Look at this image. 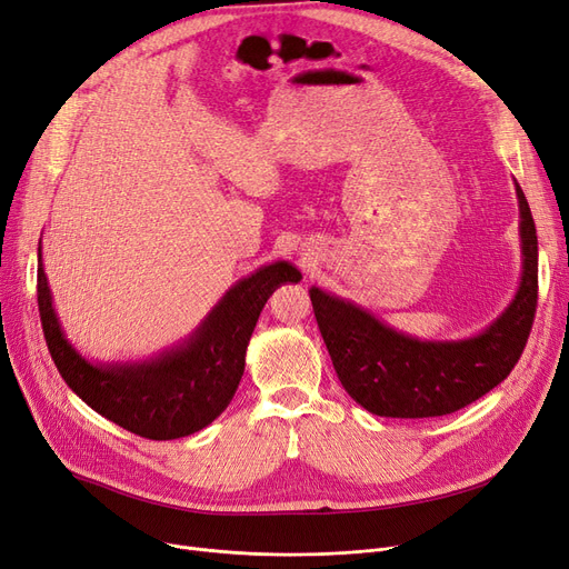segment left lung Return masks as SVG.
<instances>
[{"label":"left lung","instance_id":"left-lung-1","mask_svg":"<svg viewBox=\"0 0 569 569\" xmlns=\"http://www.w3.org/2000/svg\"><path fill=\"white\" fill-rule=\"evenodd\" d=\"M522 273L513 300L473 338L419 340L368 309L311 286L317 323L342 387L380 417H440L465 408L503 382L530 338L537 311V229L520 184Z\"/></svg>","mask_w":569,"mask_h":569}]
</instances>
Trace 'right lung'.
Returning a JSON list of instances; mask_svg holds the SVG:
<instances>
[{
    "label": "right lung",
    "mask_w": 569,
    "mask_h": 569,
    "mask_svg": "<svg viewBox=\"0 0 569 569\" xmlns=\"http://www.w3.org/2000/svg\"><path fill=\"white\" fill-rule=\"evenodd\" d=\"M302 273L286 260L231 286L180 345L136 363H93L70 345L53 307L49 279L37 269V302L51 359L62 380L98 415L150 440H173L208 427L229 406L246 368L260 311L281 283Z\"/></svg>",
    "instance_id": "1"
}]
</instances>
